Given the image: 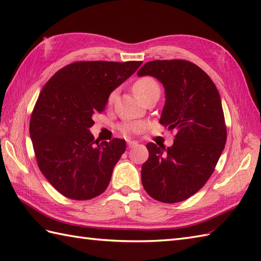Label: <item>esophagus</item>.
<instances>
[{
  "instance_id": "esophagus-1",
  "label": "esophagus",
  "mask_w": 261,
  "mask_h": 261,
  "mask_svg": "<svg viewBox=\"0 0 261 261\" xmlns=\"http://www.w3.org/2000/svg\"><path fill=\"white\" fill-rule=\"evenodd\" d=\"M126 145L129 148H132V147L138 146V142L135 141V140H126Z\"/></svg>"
}]
</instances>
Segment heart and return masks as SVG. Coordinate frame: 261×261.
I'll list each match as a JSON object with an SVG mask.
<instances>
[{"instance_id": "obj_1", "label": "heart", "mask_w": 261, "mask_h": 261, "mask_svg": "<svg viewBox=\"0 0 261 261\" xmlns=\"http://www.w3.org/2000/svg\"><path fill=\"white\" fill-rule=\"evenodd\" d=\"M154 90H159V85L158 83L154 81L152 77H141V79L137 80L136 83L134 84V92L138 98L142 99L146 95H148L149 93L154 91ZM114 97V93H112L110 95V101H112ZM141 127L139 123H135V122H129V123H124L120 126V129L122 132L129 135L132 134V132L138 131Z\"/></svg>"}]
</instances>
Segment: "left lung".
<instances>
[{"instance_id":"1","label":"left lung","mask_w":261,"mask_h":261,"mask_svg":"<svg viewBox=\"0 0 261 261\" xmlns=\"http://www.w3.org/2000/svg\"><path fill=\"white\" fill-rule=\"evenodd\" d=\"M152 76L165 88L159 122L176 130L171 147L147 143L142 165L143 188L163 203L185 201L213 174L226 141V126L218 88L210 76L191 62L152 60L138 76Z\"/></svg>"}]
</instances>
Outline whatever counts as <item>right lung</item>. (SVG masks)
I'll list each match as a JSON object with an SVG mask.
<instances>
[{
	"label": "right lung",
	"instance_id": "obj_1",
	"mask_svg": "<svg viewBox=\"0 0 261 261\" xmlns=\"http://www.w3.org/2000/svg\"><path fill=\"white\" fill-rule=\"evenodd\" d=\"M142 62H76L59 69L39 95L30 119V137L39 169L64 196L85 201L109 185L125 141L99 143L90 127L110 94Z\"/></svg>",
	"mask_w": 261,
	"mask_h": 261
}]
</instances>
